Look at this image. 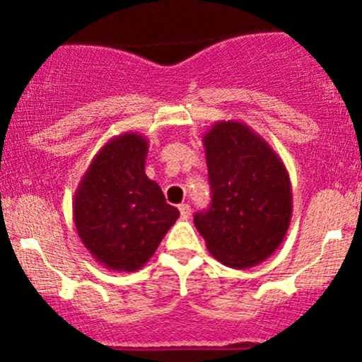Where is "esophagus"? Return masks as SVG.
<instances>
[{
	"instance_id": "34e87169",
	"label": "esophagus",
	"mask_w": 362,
	"mask_h": 362,
	"mask_svg": "<svg viewBox=\"0 0 362 362\" xmlns=\"http://www.w3.org/2000/svg\"><path fill=\"white\" fill-rule=\"evenodd\" d=\"M178 211H180V216L184 219L190 218V206L189 204H180L178 206Z\"/></svg>"
}]
</instances>
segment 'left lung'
<instances>
[{"instance_id": "left-lung-1", "label": "left lung", "mask_w": 362, "mask_h": 362, "mask_svg": "<svg viewBox=\"0 0 362 362\" xmlns=\"http://www.w3.org/2000/svg\"><path fill=\"white\" fill-rule=\"evenodd\" d=\"M211 206L194 224L216 260L233 269L260 264L284 240L293 190L284 163L240 120H219L202 136Z\"/></svg>"}]
</instances>
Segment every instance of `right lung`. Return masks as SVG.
Masks as SVG:
<instances>
[{
    "label": "right lung",
    "instance_id": "1",
    "mask_svg": "<svg viewBox=\"0 0 362 362\" xmlns=\"http://www.w3.org/2000/svg\"><path fill=\"white\" fill-rule=\"evenodd\" d=\"M148 148L149 141L138 132L107 141L74 192L78 236L110 271H139L180 216L146 177Z\"/></svg>",
    "mask_w": 362,
    "mask_h": 362
}]
</instances>
